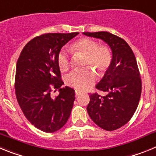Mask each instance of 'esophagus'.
Segmentation results:
<instances>
[{
  "instance_id": "esophagus-1",
  "label": "esophagus",
  "mask_w": 156,
  "mask_h": 156,
  "mask_svg": "<svg viewBox=\"0 0 156 156\" xmlns=\"http://www.w3.org/2000/svg\"><path fill=\"white\" fill-rule=\"evenodd\" d=\"M80 94H81V92H78V91H75V95H76V96H78V95H79Z\"/></svg>"
}]
</instances>
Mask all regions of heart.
Segmentation results:
<instances>
[{
  "label": "heart",
  "mask_w": 156,
  "mask_h": 156,
  "mask_svg": "<svg viewBox=\"0 0 156 156\" xmlns=\"http://www.w3.org/2000/svg\"><path fill=\"white\" fill-rule=\"evenodd\" d=\"M70 51L75 54L85 56L84 66H91L99 75H103L112 62V52L106 45H99L90 38H81L70 46ZM57 64L61 71H68L69 61L65 51L60 52L57 57ZM97 75L94 69L87 67L81 70L71 72L67 77L66 82L69 86L78 91L88 89L95 84Z\"/></svg>",
  "instance_id": "obj_1"
}]
</instances>
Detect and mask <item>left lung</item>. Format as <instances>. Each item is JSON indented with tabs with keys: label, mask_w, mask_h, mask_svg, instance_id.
Returning <instances> with one entry per match:
<instances>
[{
	"label": "left lung",
	"mask_w": 156,
	"mask_h": 156,
	"mask_svg": "<svg viewBox=\"0 0 156 156\" xmlns=\"http://www.w3.org/2000/svg\"><path fill=\"white\" fill-rule=\"evenodd\" d=\"M100 39L112 50V62L95 88L104 96L91 94L87 111L101 128L114 130L127 123L137 109L141 93V80L137 61L127 42L108 32L83 33Z\"/></svg>",
	"instance_id": "left-lung-1"
}]
</instances>
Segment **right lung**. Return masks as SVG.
Listing matches in <instances>:
<instances>
[{"mask_svg":"<svg viewBox=\"0 0 156 156\" xmlns=\"http://www.w3.org/2000/svg\"><path fill=\"white\" fill-rule=\"evenodd\" d=\"M78 34L47 33L36 36L25 46L17 61V100L27 120L44 132L60 130L71 115L75 90L68 86L61 88L64 82L57 57L61 48ZM52 86L59 89L55 98L50 95Z\"/></svg>","mask_w":156,"mask_h":156,"instance_id":"add662e5","label":"right lung"}]
</instances>
